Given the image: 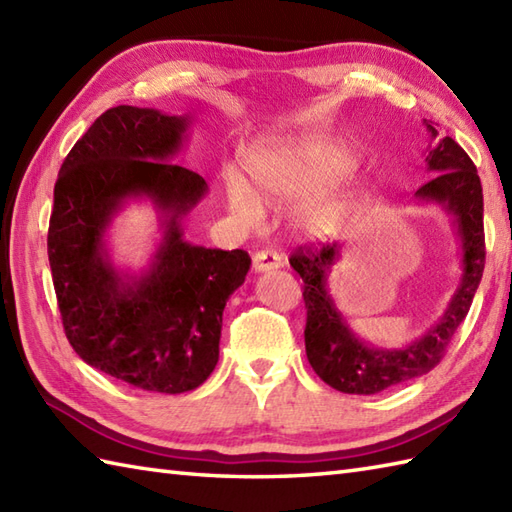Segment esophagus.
Returning <instances> with one entry per match:
<instances>
[{"mask_svg": "<svg viewBox=\"0 0 512 512\" xmlns=\"http://www.w3.org/2000/svg\"><path fill=\"white\" fill-rule=\"evenodd\" d=\"M284 264V257L273 250H259L253 255V270L255 273H268V270H275Z\"/></svg>", "mask_w": 512, "mask_h": 512, "instance_id": "esophagus-1", "label": "esophagus"}]
</instances>
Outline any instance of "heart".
<instances>
[{"label":"heart","instance_id":"b5f03b06","mask_svg":"<svg viewBox=\"0 0 512 512\" xmlns=\"http://www.w3.org/2000/svg\"><path fill=\"white\" fill-rule=\"evenodd\" d=\"M354 156L332 138H270L248 151L246 167L259 193L273 204H288L308 194L297 206V224L312 237H321L336 226L347 209V198L334 182L354 169ZM228 209L237 222L257 226L264 209L257 191L244 173H224Z\"/></svg>","mask_w":512,"mask_h":512}]
</instances>
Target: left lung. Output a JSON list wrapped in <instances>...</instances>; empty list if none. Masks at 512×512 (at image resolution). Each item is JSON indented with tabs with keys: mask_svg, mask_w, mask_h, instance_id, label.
Returning a JSON list of instances; mask_svg holds the SVG:
<instances>
[{
	"mask_svg": "<svg viewBox=\"0 0 512 512\" xmlns=\"http://www.w3.org/2000/svg\"><path fill=\"white\" fill-rule=\"evenodd\" d=\"M436 143L424 158L427 171L436 173L416 191L420 204H438L451 215L462 250V277L442 317L416 341L402 347H376L354 334L350 323L330 295L332 268L339 264L341 246L328 244L319 250L299 248L290 266L303 279L306 301V354L314 372L343 394H378L431 372L440 363L451 336L464 321L484 273V198L482 182L469 154L424 121Z\"/></svg>",
	"mask_w": 512,
	"mask_h": 512,
	"instance_id": "1",
	"label": "left lung"
}]
</instances>
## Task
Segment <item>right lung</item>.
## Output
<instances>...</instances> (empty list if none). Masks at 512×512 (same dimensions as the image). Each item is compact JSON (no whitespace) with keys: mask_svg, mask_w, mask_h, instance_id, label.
<instances>
[{"mask_svg":"<svg viewBox=\"0 0 512 512\" xmlns=\"http://www.w3.org/2000/svg\"><path fill=\"white\" fill-rule=\"evenodd\" d=\"M193 116L118 105L63 160L48 228V259L65 336L85 363L160 394L200 387L220 358L222 314L250 270L246 250L184 239L209 187L173 162ZM134 199L159 213L161 242L138 274L116 267L113 217Z\"/></svg>","mask_w":512,"mask_h":512,"instance_id":"1","label":"right lung"}]
</instances>
